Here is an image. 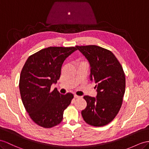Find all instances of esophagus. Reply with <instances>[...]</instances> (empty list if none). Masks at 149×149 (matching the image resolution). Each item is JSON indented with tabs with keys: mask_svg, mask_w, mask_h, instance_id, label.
Listing matches in <instances>:
<instances>
[{
	"mask_svg": "<svg viewBox=\"0 0 149 149\" xmlns=\"http://www.w3.org/2000/svg\"><path fill=\"white\" fill-rule=\"evenodd\" d=\"M74 97H75V99H79V98H81L82 97H81V96H77V95L75 94V95H74Z\"/></svg>",
	"mask_w": 149,
	"mask_h": 149,
	"instance_id": "34e87169",
	"label": "esophagus"
}]
</instances>
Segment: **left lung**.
Wrapping results in <instances>:
<instances>
[{
	"mask_svg": "<svg viewBox=\"0 0 149 149\" xmlns=\"http://www.w3.org/2000/svg\"><path fill=\"white\" fill-rule=\"evenodd\" d=\"M90 64V80L96 84V97L84 96L86 108L84 120L94 127H103L112 121L121 107L125 91V75L113 53L96 45L76 46Z\"/></svg>",
	"mask_w": 149,
	"mask_h": 149,
	"instance_id": "left-lung-1",
	"label": "left lung"
}]
</instances>
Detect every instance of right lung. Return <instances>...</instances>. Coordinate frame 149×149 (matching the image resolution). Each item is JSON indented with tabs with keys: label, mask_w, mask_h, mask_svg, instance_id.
<instances>
[{
	"label": "right lung",
	"mask_w": 149,
	"mask_h": 149,
	"mask_svg": "<svg viewBox=\"0 0 149 149\" xmlns=\"http://www.w3.org/2000/svg\"><path fill=\"white\" fill-rule=\"evenodd\" d=\"M75 50L74 47L42 49L29 56L22 67L19 84L21 100L30 118L40 127L60 124L74 98L72 93L63 95L50 89L60 79L64 60Z\"/></svg>",
	"instance_id": "right-lung-1"
}]
</instances>
